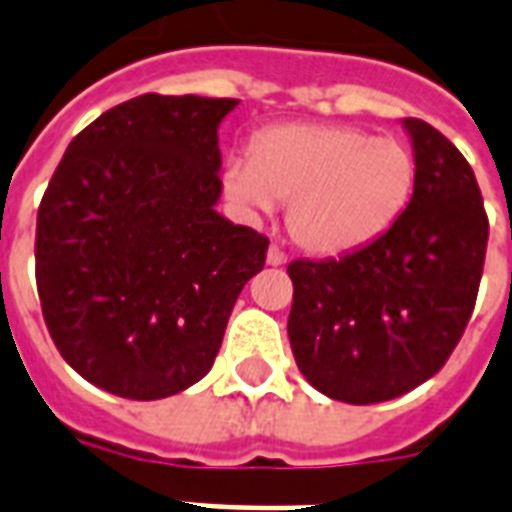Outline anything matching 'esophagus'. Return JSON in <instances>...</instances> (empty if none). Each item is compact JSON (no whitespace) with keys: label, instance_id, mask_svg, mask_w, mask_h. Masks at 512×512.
<instances>
[{"label":"esophagus","instance_id":"1","mask_svg":"<svg viewBox=\"0 0 512 512\" xmlns=\"http://www.w3.org/2000/svg\"><path fill=\"white\" fill-rule=\"evenodd\" d=\"M265 260H268V265H284L287 263V255H284V252H281L276 244H271V247H268V255H265Z\"/></svg>","mask_w":512,"mask_h":512}]
</instances>
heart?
Instances as JSON below:
<instances>
[{"label":"heart","instance_id":"obj_1","mask_svg":"<svg viewBox=\"0 0 512 512\" xmlns=\"http://www.w3.org/2000/svg\"><path fill=\"white\" fill-rule=\"evenodd\" d=\"M417 180L412 148L342 124H279L225 164V193L244 212L287 201L289 236L316 255H342L388 233Z\"/></svg>","mask_w":512,"mask_h":512}]
</instances>
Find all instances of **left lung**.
<instances>
[{
	"label": "left lung",
	"mask_w": 512,
	"mask_h": 512,
	"mask_svg": "<svg viewBox=\"0 0 512 512\" xmlns=\"http://www.w3.org/2000/svg\"><path fill=\"white\" fill-rule=\"evenodd\" d=\"M417 180L380 239L337 260H295L289 342L324 396L377 404L430 380L468 327L489 220L465 156L420 119H404Z\"/></svg>",
	"instance_id": "8db88e82"
}]
</instances>
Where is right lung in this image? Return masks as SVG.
Here are the masks:
<instances>
[{
    "label": "right lung",
    "mask_w": 512,
    "mask_h": 512,
    "mask_svg": "<svg viewBox=\"0 0 512 512\" xmlns=\"http://www.w3.org/2000/svg\"><path fill=\"white\" fill-rule=\"evenodd\" d=\"M239 100L140 95L60 159L36 215V289L60 356L122 398L156 401L215 364L268 239L215 209L217 127Z\"/></svg>",
    "instance_id": "add662e5"
}]
</instances>
